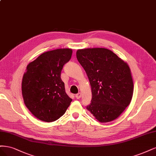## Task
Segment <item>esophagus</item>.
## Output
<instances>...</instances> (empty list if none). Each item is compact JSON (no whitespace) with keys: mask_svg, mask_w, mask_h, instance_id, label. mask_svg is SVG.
Returning a JSON list of instances; mask_svg holds the SVG:
<instances>
[{"mask_svg":"<svg viewBox=\"0 0 156 156\" xmlns=\"http://www.w3.org/2000/svg\"><path fill=\"white\" fill-rule=\"evenodd\" d=\"M75 97H76L77 99L80 98H81V93H78L76 94H75Z\"/></svg>","mask_w":156,"mask_h":156,"instance_id":"1","label":"esophagus"}]
</instances>
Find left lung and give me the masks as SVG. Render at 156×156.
<instances>
[{"instance_id":"left-lung-1","label":"left lung","mask_w":156,"mask_h":156,"mask_svg":"<svg viewBox=\"0 0 156 156\" xmlns=\"http://www.w3.org/2000/svg\"><path fill=\"white\" fill-rule=\"evenodd\" d=\"M76 58L91 87L92 99L86 109L100 122L116 119L133 96V83L128 64L104 48L78 50Z\"/></svg>"}]
</instances>
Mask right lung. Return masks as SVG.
Instances as JSON below:
<instances>
[{"instance_id":"obj_1","label":"right lung","mask_w":156,"mask_h":156,"mask_svg":"<svg viewBox=\"0 0 156 156\" xmlns=\"http://www.w3.org/2000/svg\"><path fill=\"white\" fill-rule=\"evenodd\" d=\"M72 53L70 48L48 51L27 65L22 81L23 97L27 108L39 120L55 121L72 102L61 78L63 65L71 58Z\"/></svg>"}]
</instances>
